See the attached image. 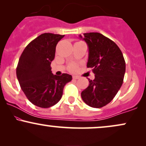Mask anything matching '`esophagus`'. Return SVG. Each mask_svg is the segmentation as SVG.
<instances>
[{
    "instance_id": "1",
    "label": "esophagus",
    "mask_w": 146,
    "mask_h": 146,
    "mask_svg": "<svg viewBox=\"0 0 146 146\" xmlns=\"http://www.w3.org/2000/svg\"><path fill=\"white\" fill-rule=\"evenodd\" d=\"M73 78L74 79V80H78V79L80 78V77L78 76V75H73Z\"/></svg>"
}]
</instances>
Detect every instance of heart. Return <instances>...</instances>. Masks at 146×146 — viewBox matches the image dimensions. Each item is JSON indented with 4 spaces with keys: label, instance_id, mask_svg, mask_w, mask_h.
<instances>
[{
    "label": "heart",
    "instance_id": "obj_1",
    "mask_svg": "<svg viewBox=\"0 0 146 146\" xmlns=\"http://www.w3.org/2000/svg\"><path fill=\"white\" fill-rule=\"evenodd\" d=\"M76 69H77V66L75 64H71V66H70V67H69V70L71 71H76Z\"/></svg>",
    "mask_w": 146,
    "mask_h": 146
}]
</instances>
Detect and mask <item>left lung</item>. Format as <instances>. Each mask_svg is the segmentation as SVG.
<instances>
[{"mask_svg": "<svg viewBox=\"0 0 146 146\" xmlns=\"http://www.w3.org/2000/svg\"><path fill=\"white\" fill-rule=\"evenodd\" d=\"M88 46L87 67L92 68L93 80L81 93L83 101L93 108L110 103L121 88L125 72V62L119 46L100 33H84ZM80 37L82 38L81 35Z\"/></svg>", "mask_w": 146, "mask_h": 146, "instance_id": "1", "label": "left lung"}]
</instances>
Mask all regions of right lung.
<instances>
[{
	"label": "right lung",
	"instance_id": "right-lung-1",
	"mask_svg": "<svg viewBox=\"0 0 146 146\" xmlns=\"http://www.w3.org/2000/svg\"><path fill=\"white\" fill-rule=\"evenodd\" d=\"M64 35L44 33L29 43L22 53L16 68L21 89L33 104L49 108L62 98L66 83L72 76L53 75L51 63L55 58L56 45Z\"/></svg>",
	"mask_w": 146,
	"mask_h": 146
}]
</instances>
